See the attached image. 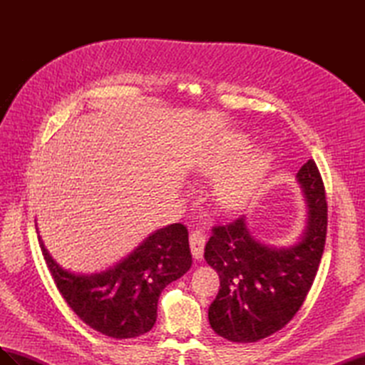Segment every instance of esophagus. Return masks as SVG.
Returning a JSON list of instances; mask_svg holds the SVG:
<instances>
[{"label":"esophagus","mask_w":365,"mask_h":365,"mask_svg":"<svg viewBox=\"0 0 365 365\" xmlns=\"http://www.w3.org/2000/svg\"><path fill=\"white\" fill-rule=\"evenodd\" d=\"M190 250L195 259H202L204 256V247H205V235L201 230H195L190 233Z\"/></svg>","instance_id":"obj_1"}]
</instances>
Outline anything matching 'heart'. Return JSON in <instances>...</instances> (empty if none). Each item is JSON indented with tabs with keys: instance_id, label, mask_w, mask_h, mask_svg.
<instances>
[{
	"instance_id": "1",
	"label": "heart",
	"mask_w": 365,
	"mask_h": 365,
	"mask_svg": "<svg viewBox=\"0 0 365 365\" xmlns=\"http://www.w3.org/2000/svg\"><path fill=\"white\" fill-rule=\"evenodd\" d=\"M248 148L250 143L245 137H231L205 155L200 164V172L204 176L215 178L213 201L228 212L240 210L250 202L269 168L271 158L264 152L251 153L236 163Z\"/></svg>"
}]
</instances>
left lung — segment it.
<instances>
[{
	"label": "left lung",
	"instance_id": "8db88e82",
	"mask_svg": "<svg viewBox=\"0 0 365 365\" xmlns=\"http://www.w3.org/2000/svg\"><path fill=\"white\" fill-rule=\"evenodd\" d=\"M309 205L306 233L297 245L271 248L254 239L239 216L212 228L204 259L220 282L208 309L215 332L233 342H256L279 332L312 288L327 235L324 182L314 160L297 173Z\"/></svg>",
	"mask_w": 365,
	"mask_h": 365
}]
</instances>
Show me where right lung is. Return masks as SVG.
Listing matches in <instances>:
<instances>
[{"mask_svg": "<svg viewBox=\"0 0 365 365\" xmlns=\"http://www.w3.org/2000/svg\"><path fill=\"white\" fill-rule=\"evenodd\" d=\"M43 260L63 300L85 324L115 339L148 334L157 322L163 289L192 267L189 231L172 224L150 235L129 256L101 274L62 269L39 239Z\"/></svg>", "mask_w": 365, "mask_h": 365, "instance_id": "obj_1", "label": "right lung"}]
</instances>
